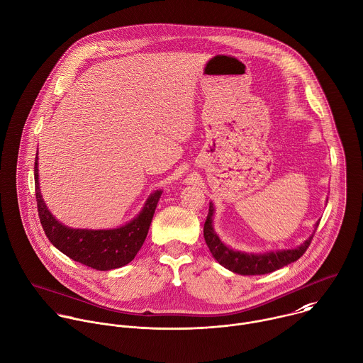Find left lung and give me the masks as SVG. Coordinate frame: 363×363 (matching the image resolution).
Instances as JSON below:
<instances>
[{"label": "left lung", "instance_id": "8db88e82", "mask_svg": "<svg viewBox=\"0 0 363 363\" xmlns=\"http://www.w3.org/2000/svg\"><path fill=\"white\" fill-rule=\"evenodd\" d=\"M213 213H215L213 203L209 202V212L203 225L205 242L212 257L215 258V261H218L223 268L229 269L230 272H235L239 275H265L298 261L311 245L313 233L319 225V220H318L315 223L313 233L305 240L303 244H301L294 250H278V251H269L264 254H252V252L232 250L222 242L220 238L213 229Z\"/></svg>", "mask_w": 363, "mask_h": 363}]
</instances>
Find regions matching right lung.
Returning <instances> with one entry per match:
<instances>
[{
    "label": "right lung",
    "instance_id": "obj_1",
    "mask_svg": "<svg viewBox=\"0 0 363 363\" xmlns=\"http://www.w3.org/2000/svg\"><path fill=\"white\" fill-rule=\"evenodd\" d=\"M35 196L43 229L51 244L68 258L96 271H111L130 264L148 235L162 191H154L141 212L128 223L112 229H79L61 223L47 208L38 177V152L34 167Z\"/></svg>",
    "mask_w": 363,
    "mask_h": 363
}]
</instances>
